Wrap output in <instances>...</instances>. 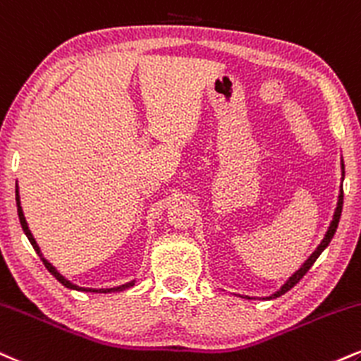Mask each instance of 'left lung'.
I'll list each match as a JSON object with an SVG mask.
<instances>
[{
    "label": "left lung",
    "mask_w": 361,
    "mask_h": 361,
    "mask_svg": "<svg viewBox=\"0 0 361 361\" xmlns=\"http://www.w3.org/2000/svg\"><path fill=\"white\" fill-rule=\"evenodd\" d=\"M341 173H343V176H345V164H343V159H341ZM341 210H343V180H341V188H340V195H338L336 210H334V214H333V220H331V224H329V227H328V232L324 233V238H323V240H321V244H319L318 247H316V250L312 252V254L310 255V257H307V259L305 260V264H302V266L299 267L298 271L294 272V274L290 276L289 279L286 281L284 284L281 286V289H279V290H276L274 294H271V296H269V298H262V299H276V298L282 296V294H286V293H288L289 289H293L294 286H296L298 282L301 281L302 277H305V274H306L307 271H310L312 264L316 262V259H318L319 255H321V252H323L324 249H326V247L329 245V242H331V238H333V235H334V232H336V228H338V224H340ZM240 298H245V299H255V298H249V296H240Z\"/></svg>",
    "instance_id": "1"
}]
</instances>
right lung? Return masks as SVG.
<instances>
[{
    "label": "right lung",
    "instance_id": "1",
    "mask_svg": "<svg viewBox=\"0 0 361 361\" xmlns=\"http://www.w3.org/2000/svg\"><path fill=\"white\" fill-rule=\"evenodd\" d=\"M16 207H18V219H20V224H21V228H23V232H25V235L28 237V240H30V244L33 245V249L37 250V254L40 255V259H42V262L45 264V267L49 269V272L51 276L55 277L56 281L59 282H62V284L65 286V288H68V289H75V290H85V293H119V290H124V289H128V288H131V286H134V282L136 281H131V282H126V284H123V286H116V288H106V289H92V288H80V286H77V284H73V282H71L67 279V277H63L62 274H60L59 271H56V269L51 266V264L49 262V260H47L45 257H43V254L40 252V247H38V244H37V240H35L33 238V235H32V232H30V228H28V224H27V220H25V215H23V210H21V203H20V195H18V183H16Z\"/></svg>",
    "mask_w": 361,
    "mask_h": 361
}]
</instances>
